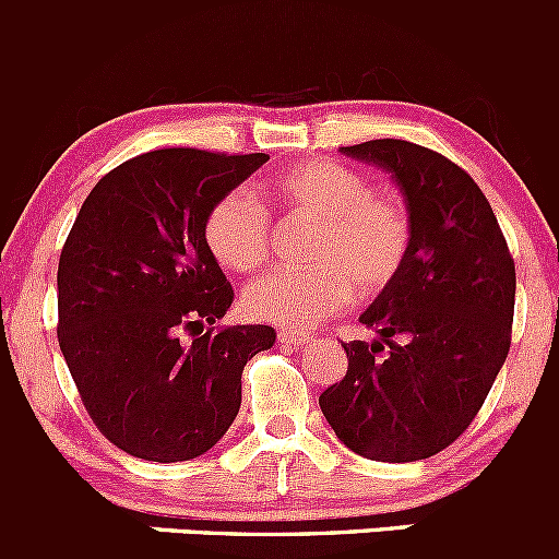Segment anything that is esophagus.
<instances>
[{"label": "esophagus", "mask_w": 559, "mask_h": 559, "mask_svg": "<svg viewBox=\"0 0 559 559\" xmlns=\"http://www.w3.org/2000/svg\"><path fill=\"white\" fill-rule=\"evenodd\" d=\"M277 340L282 342V345L298 347V345H307V342H309V334H298V331L282 329V331H277Z\"/></svg>", "instance_id": "34e87169"}]
</instances>
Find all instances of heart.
Listing matches in <instances>:
<instances>
[{"label": "heart", "instance_id": "heart-1", "mask_svg": "<svg viewBox=\"0 0 559 559\" xmlns=\"http://www.w3.org/2000/svg\"><path fill=\"white\" fill-rule=\"evenodd\" d=\"M263 198L314 223L301 269H282L250 282L241 307L250 318L309 329L358 298H374L405 269L413 219L405 198L372 190L367 176L334 159H309L263 185ZM203 239L230 274L255 272L272 250L269 212L252 192L230 190L209 209Z\"/></svg>", "mask_w": 559, "mask_h": 559}]
</instances>
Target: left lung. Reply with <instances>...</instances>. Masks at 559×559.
Wrapping results in <instances>:
<instances>
[{
    "label": "left lung",
    "mask_w": 559,
    "mask_h": 559,
    "mask_svg": "<svg viewBox=\"0 0 559 559\" xmlns=\"http://www.w3.org/2000/svg\"><path fill=\"white\" fill-rule=\"evenodd\" d=\"M394 176L413 219L402 274L342 342L347 372L320 394L336 438L374 462H416L473 424L511 347L516 269L489 201L467 170L396 138L342 146Z\"/></svg>",
    "instance_id": "obj_1"
}]
</instances>
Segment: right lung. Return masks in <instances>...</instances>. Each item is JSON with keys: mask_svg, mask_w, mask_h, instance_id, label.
Instances as JSON below:
<instances>
[{"mask_svg": "<svg viewBox=\"0 0 559 559\" xmlns=\"http://www.w3.org/2000/svg\"><path fill=\"white\" fill-rule=\"evenodd\" d=\"M269 154L154 148L94 185L59 255V347L94 427L130 456L206 454L241 407L272 325H217L234 287L209 252V209Z\"/></svg>", "mask_w": 559, "mask_h": 559, "instance_id": "add662e5", "label": "right lung"}]
</instances>
